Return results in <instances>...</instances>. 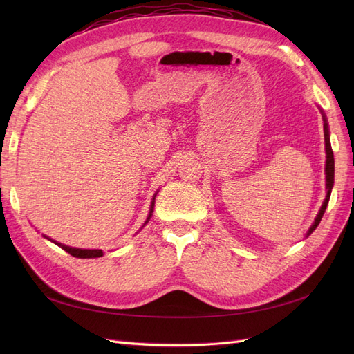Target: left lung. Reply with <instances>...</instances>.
Listing matches in <instances>:
<instances>
[{"label":"left lung","instance_id":"left-lung-1","mask_svg":"<svg viewBox=\"0 0 354 354\" xmlns=\"http://www.w3.org/2000/svg\"><path fill=\"white\" fill-rule=\"evenodd\" d=\"M322 116H324V130H325V151H326V164H325V174H326V198L322 203V207H320V211L317 214V217L315 218V223L310 226L308 232H307V236L308 234H312L315 232V229L319 226L320 220H322L324 214H325V209H326V205L329 202V198H330V190H332V186H334V152H332V147H330V142H329V130H328V122H326V116L325 113L322 112Z\"/></svg>","mask_w":354,"mask_h":354}]
</instances>
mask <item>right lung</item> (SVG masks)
<instances>
[{
    "mask_svg": "<svg viewBox=\"0 0 354 354\" xmlns=\"http://www.w3.org/2000/svg\"><path fill=\"white\" fill-rule=\"evenodd\" d=\"M155 196H156V194H155ZM155 196H153V201H152V203H151V211H149V216H147L145 224H147V221L151 220V217H152L153 207H155ZM47 239H48V238H47ZM50 241H51V239H50ZM51 242H55L57 246H60L62 250H65V251L69 252L71 255L77 257V259H97V257H102V255H103V251H102V250H81V248H72V246L59 243V242H56V241H51Z\"/></svg>",
    "mask_w": 354,
    "mask_h": 354,
    "instance_id": "right-lung-1",
    "label": "right lung"
}]
</instances>
